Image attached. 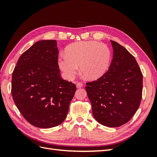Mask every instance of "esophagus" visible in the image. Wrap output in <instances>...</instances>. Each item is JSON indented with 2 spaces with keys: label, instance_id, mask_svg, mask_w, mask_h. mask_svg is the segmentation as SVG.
<instances>
[{
  "label": "esophagus",
  "instance_id": "34e87169",
  "mask_svg": "<svg viewBox=\"0 0 157 157\" xmlns=\"http://www.w3.org/2000/svg\"><path fill=\"white\" fill-rule=\"evenodd\" d=\"M76 86H77V87L78 88H81V87L83 86V84H82V82H77V84H76Z\"/></svg>",
  "mask_w": 157,
  "mask_h": 157
}]
</instances>
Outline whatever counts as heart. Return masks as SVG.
<instances>
[{
  "label": "heart",
  "mask_w": 157,
  "mask_h": 157,
  "mask_svg": "<svg viewBox=\"0 0 157 157\" xmlns=\"http://www.w3.org/2000/svg\"><path fill=\"white\" fill-rule=\"evenodd\" d=\"M112 52L97 41H81L69 45L58 58V65L66 78L73 79L78 69L89 80L100 78L109 69Z\"/></svg>",
  "instance_id": "b5f03b06"
}]
</instances>
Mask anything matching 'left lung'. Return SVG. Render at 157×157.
Listing matches in <instances>:
<instances>
[{
    "mask_svg": "<svg viewBox=\"0 0 157 157\" xmlns=\"http://www.w3.org/2000/svg\"><path fill=\"white\" fill-rule=\"evenodd\" d=\"M113 58L102 77L86 82V90L96 120L103 126L126 124L138 109L143 75L135 58L117 42L111 40Z\"/></svg>",
    "mask_w": 157,
    "mask_h": 157,
    "instance_id": "obj_1",
    "label": "left lung"
}]
</instances>
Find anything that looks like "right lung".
I'll return each instance as SVG.
<instances>
[{
    "label": "right lung",
    "instance_id": "right-lung-1",
    "mask_svg": "<svg viewBox=\"0 0 157 157\" xmlns=\"http://www.w3.org/2000/svg\"><path fill=\"white\" fill-rule=\"evenodd\" d=\"M55 40L38 41L21 54L14 68L12 96L31 124L49 128L62 123L77 90L61 78Z\"/></svg>",
    "mask_w": 157,
    "mask_h": 157
}]
</instances>
